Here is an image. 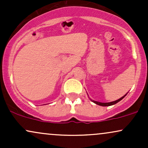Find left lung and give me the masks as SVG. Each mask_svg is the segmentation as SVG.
I'll list each match as a JSON object with an SVG mask.
<instances>
[{
    "label": "left lung",
    "instance_id": "left-lung-1",
    "mask_svg": "<svg viewBox=\"0 0 148 148\" xmlns=\"http://www.w3.org/2000/svg\"><path fill=\"white\" fill-rule=\"evenodd\" d=\"M127 95V94H126ZM126 95H125V96L122 97L121 98H120V99H118V100H115L114 101H111V102H107V103H102V102H99V101H94V100H92V101H93L95 103H96V104L97 105H99V106H112V105H114L115 103H117L118 102H119L120 101H121L122 99H123L124 97H125V96H126Z\"/></svg>",
    "mask_w": 148,
    "mask_h": 148
}]
</instances>
